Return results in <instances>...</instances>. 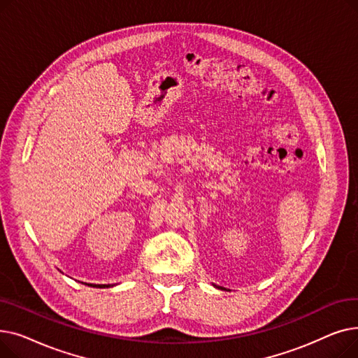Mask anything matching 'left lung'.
Segmentation results:
<instances>
[{
  "instance_id": "left-lung-1",
  "label": "left lung",
  "mask_w": 358,
  "mask_h": 358,
  "mask_svg": "<svg viewBox=\"0 0 358 358\" xmlns=\"http://www.w3.org/2000/svg\"><path fill=\"white\" fill-rule=\"evenodd\" d=\"M220 289H222V287H220Z\"/></svg>"
}]
</instances>
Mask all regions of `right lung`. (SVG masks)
Masks as SVG:
<instances>
[{
  "label": "right lung",
  "instance_id": "right-lung-1",
  "mask_svg": "<svg viewBox=\"0 0 358 358\" xmlns=\"http://www.w3.org/2000/svg\"><path fill=\"white\" fill-rule=\"evenodd\" d=\"M88 286H91V287H110V286H106V285H88Z\"/></svg>",
  "mask_w": 358,
  "mask_h": 358
}]
</instances>
